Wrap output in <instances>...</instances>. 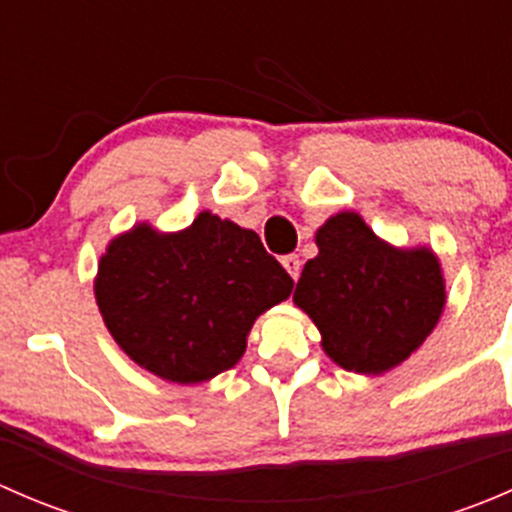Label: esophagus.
<instances>
[{"label":"esophagus","mask_w":512,"mask_h":512,"mask_svg":"<svg viewBox=\"0 0 512 512\" xmlns=\"http://www.w3.org/2000/svg\"><path fill=\"white\" fill-rule=\"evenodd\" d=\"M282 267L289 272V277H292V280H297L299 270H302V260H299L297 255H285L282 257Z\"/></svg>","instance_id":"obj_1"}]
</instances>
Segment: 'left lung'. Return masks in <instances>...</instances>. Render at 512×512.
Returning <instances> with one entry per match:
<instances>
[{
    "label": "left lung",
    "instance_id": "left-lung-1",
    "mask_svg": "<svg viewBox=\"0 0 512 512\" xmlns=\"http://www.w3.org/2000/svg\"><path fill=\"white\" fill-rule=\"evenodd\" d=\"M314 242L319 252L304 265L292 299L322 334L324 354L366 376L409 359L446 307L436 252L391 245L352 210L332 215Z\"/></svg>",
    "mask_w": 512,
    "mask_h": 512
}]
</instances>
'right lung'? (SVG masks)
Wrapping results in <instances>:
<instances>
[{
	"mask_svg": "<svg viewBox=\"0 0 512 512\" xmlns=\"http://www.w3.org/2000/svg\"><path fill=\"white\" fill-rule=\"evenodd\" d=\"M292 287L257 232L210 210L178 232L136 223L116 235L94 280L98 312L118 347L141 369L183 386L232 369L255 319Z\"/></svg>",
	"mask_w": 512,
	"mask_h": 512,
	"instance_id": "add662e5",
	"label": "right lung"
}]
</instances>
